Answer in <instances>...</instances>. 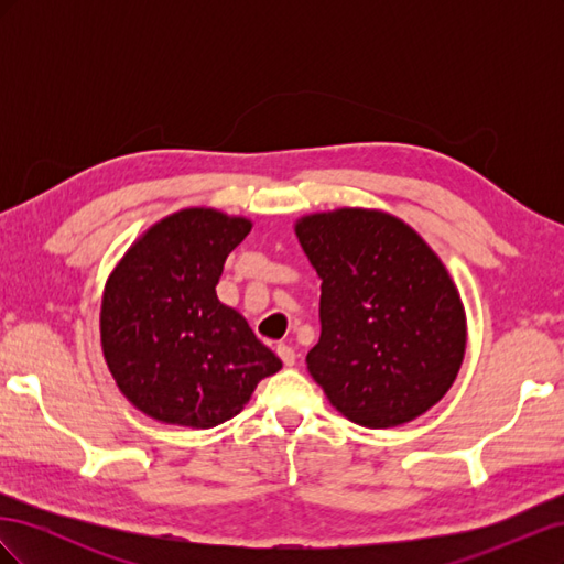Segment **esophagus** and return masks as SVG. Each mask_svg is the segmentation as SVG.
<instances>
[{
  "mask_svg": "<svg viewBox=\"0 0 564 564\" xmlns=\"http://www.w3.org/2000/svg\"><path fill=\"white\" fill-rule=\"evenodd\" d=\"M278 355H280V360H282L286 367H292V365L296 362V350H294L292 346L280 344V346H278Z\"/></svg>",
  "mask_w": 564,
  "mask_h": 564,
  "instance_id": "34e87169",
  "label": "esophagus"
}]
</instances>
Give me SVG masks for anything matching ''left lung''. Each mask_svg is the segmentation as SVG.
I'll return each mask as SVG.
<instances>
[{
  "instance_id": "left-lung-1",
  "label": "left lung",
  "mask_w": 564,
  "mask_h": 564,
  "mask_svg": "<svg viewBox=\"0 0 564 564\" xmlns=\"http://www.w3.org/2000/svg\"><path fill=\"white\" fill-rule=\"evenodd\" d=\"M296 237L322 280V334L305 357L340 414L392 429L445 398L466 352V313L437 253L371 209L303 216Z\"/></svg>"
}]
</instances>
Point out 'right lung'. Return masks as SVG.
I'll return each instance as SVG.
<instances>
[{"label": "right lung", "instance_id": "obj_1", "mask_svg": "<svg viewBox=\"0 0 564 564\" xmlns=\"http://www.w3.org/2000/svg\"><path fill=\"white\" fill-rule=\"evenodd\" d=\"M249 230L240 216L183 209L152 226L112 270L100 344L119 390L143 414L214 429L280 371V357L216 296L228 253Z\"/></svg>", "mask_w": 564, "mask_h": 564}]
</instances>
